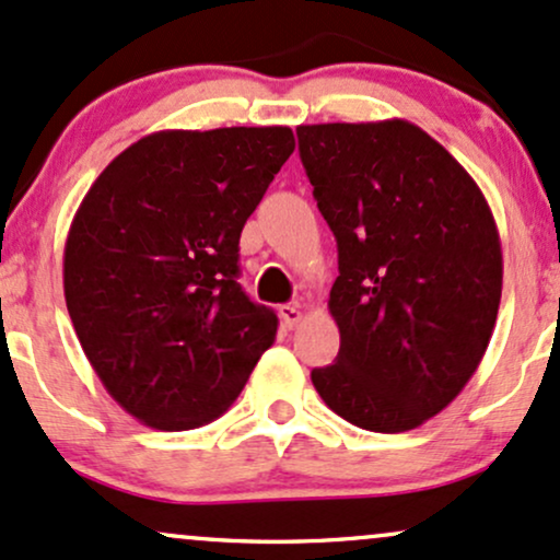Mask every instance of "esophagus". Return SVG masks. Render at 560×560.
I'll return each mask as SVG.
<instances>
[{"mask_svg": "<svg viewBox=\"0 0 560 560\" xmlns=\"http://www.w3.org/2000/svg\"><path fill=\"white\" fill-rule=\"evenodd\" d=\"M279 315H281V323H284V328H294L302 320L300 305H281Z\"/></svg>", "mask_w": 560, "mask_h": 560, "instance_id": "esophagus-1", "label": "esophagus"}]
</instances>
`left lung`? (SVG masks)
<instances>
[{"label": "left lung", "mask_w": 560, "mask_h": 560, "mask_svg": "<svg viewBox=\"0 0 560 560\" xmlns=\"http://www.w3.org/2000/svg\"><path fill=\"white\" fill-rule=\"evenodd\" d=\"M298 138L339 247L328 310L341 347L310 378L357 428H420L462 394L493 336L503 255L488 200L407 119L300 125Z\"/></svg>", "instance_id": "1"}]
</instances>
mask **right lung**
<instances>
[{
  "instance_id": "add662e5",
  "label": "right lung",
  "mask_w": 560,
  "mask_h": 560,
  "mask_svg": "<svg viewBox=\"0 0 560 560\" xmlns=\"http://www.w3.org/2000/svg\"><path fill=\"white\" fill-rule=\"evenodd\" d=\"M294 151L289 127L161 130L85 192L65 242V300L112 399L156 430L232 407L279 318L242 292L240 234Z\"/></svg>"
}]
</instances>
